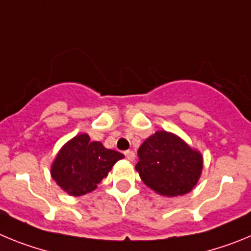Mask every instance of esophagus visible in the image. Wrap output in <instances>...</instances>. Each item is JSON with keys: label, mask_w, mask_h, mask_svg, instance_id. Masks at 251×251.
<instances>
[{"label": "esophagus", "mask_w": 251, "mask_h": 251, "mask_svg": "<svg viewBox=\"0 0 251 251\" xmlns=\"http://www.w3.org/2000/svg\"><path fill=\"white\" fill-rule=\"evenodd\" d=\"M124 154H126V157H127L128 161H133V159H134V157H136V154H134V152H133V151H126V152H124Z\"/></svg>", "instance_id": "34e87169"}]
</instances>
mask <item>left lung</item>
<instances>
[{"instance_id":"8db88e82","label":"left lung","mask_w":251,"mask_h":251,"mask_svg":"<svg viewBox=\"0 0 251 251\" xmlns=\"http://www.w3.org/2000/svg\"><path fill=\"white\" fill-rule=\"evenodd\" d=\"M138 157L136 170L142 181L161 196L188 194L202 174L201 152L166 130L148 137L139 147Z\"/></svg>"}]
</instances>
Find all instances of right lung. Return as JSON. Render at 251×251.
I'll use <instances>...</instances> for the list:
<instances>
[{
    "mask_svg": "<svg viewBox=\"0 0 251 251\" xmlns=\"http://www.w3.org/2000/svg\"><path fill=\"white\" fill-rule=\"evenodd\" d=\"M122 158L121 152L108 150L100 142H92L86 133H81L60 148L50 174L63 191L70 196H81L94 191Z\"/></svg>",
    "mask_w": 251,
    "mask_h": 251,
    "instance_id": "add662e5",
    "label": "right lung"
}]
</instances>
